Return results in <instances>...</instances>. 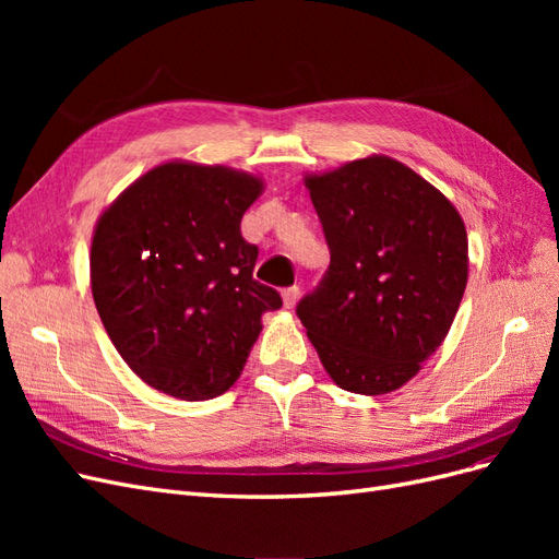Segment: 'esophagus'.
Segmentation results:
<instances>
[{
	"label": "esophagus",
	"mask_w": 559,
	"mask_h": 559,
	"mask_svg": "<svg viewBox=\"0 0 559 559\" xmlns=\"http://www.w3.org/2000/svg\"><path fill=\"white\" fill-rule=\"evenodd\" d=\"M298 294H300V289L298 286H289V289H284L282 292V300H284V308H294L296 306V300H298Z\"/></svg>",
	"instance_id": "esophagus-1"
}]
</instances>
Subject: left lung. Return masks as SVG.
<instances>
[{
  "label": "left lung",
  "instance_id": "8db88e82",
  "mask_svg": "<svg viewBox=\"0 0 559 559\" xmlns=\"http://www.w3.org/2000/svg\"><path fill=\"white\" fill-rule=\"evenodd\" d=\"M331 251L296 314L326 373L354 394L394 392L441 347L466 289L460 212L386 156L306 177Z\"/></svg>",
  "mask_w": 559,
  "mask_h": 559
}]
</instances>
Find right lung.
Masks as SVG:
<instances>
[{
  "instance_id": "1",
  "label": "right lung",
  "mask_w": 559,
  "mask_h": 559,
  "mask_svg": "<svg viewBox=\"0 0 559 559\" xmlns=\"http://www.w3.org/2000/svg\"><path fill=\"white\" fill-rule=\"evenodd\" d=\"M261 179L165 163L99 216L91 284L99 319L146 384L183 401L224 394L240 378L261 314L282 308L253 280L259 247L240 222Z\"/></svg>"
}]
</instances>
